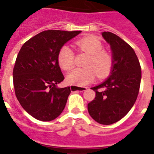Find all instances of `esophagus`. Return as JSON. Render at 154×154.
I'll return each instance as SVG.
<instances>
[{
  "label": "esophagus",
  "mask_w": 154,
  "mask_h": 154,
  "mask_svg": "<svg viewBox=\"0 0 154 154\" xmlns=\"http://www.w3.org/2000/svg\"><path fill=\"white\" fill-rule=\"evenodd\" d=\"M87 87H75V86H72V87H70V89L72 91H85L87 90Z\"/></svg>",
  "instance_id": "esophagus-1"
}]
</instances>
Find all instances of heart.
Segmentation results:
<instances>
[{
	"instance_id": "b5f03b06",
	"label": "heart",
	"mask_w": 154,
	"mask_h": 154,
	"mask_svg": "<svg viewBox=\"0 0 154 154\" xmlns=\"http://www.w3.org/2000/svg\"><path fill=\"white\" fill-rule=\"evenodd\" d=\"M80 50L90 54L85 68H76L67 75L68 83L75 86H85L95 79L96 74L99 79L109 76L113 67V57L103 50V44L99 38L87 36L76 42ZM57 63L62 69L69 71L75 64V54L69 46L63 45L57 54Z\"/></svg>"
}]
</instances>
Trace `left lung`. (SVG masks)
Masks as SVG:
<instances>
[{"mask_svg":"<svg viewBox=\"0 0 154 154\" xmlns=\"http://www.w3.org/2000/svg\"><path fill=\"white\" fill-rule=\"evenodd\" d=\"M110 44L113 67L104 82L91 89L96 97L87 105L91 118L101 125H111L128 114L139 95L141 67L130 45L111 32H103Z\"/></svg>","mask_w":154,"mask_h":154,"instance_id":"left-lung-1","label":"left lung"}]
</instances>
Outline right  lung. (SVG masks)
I'll return each mask as SVG.
<instances>
[{"label": "right lung", "mask_w": 154, "mask_h": 154, "mask_svg": "<svg viewBox=\"0 0 154 154\" xmlns=\"http://www.w3.org/2000/svg\"><path fill=\"white\" fill-rule=\"evenodd\" d=\"M81 31L45 30L26 41L13 69L15 96L24 110L41 121L59 116L70 95V87L58 88L64 77L57 54L65 43Z\"/></svg>", "instance_id": "add662e5"}]
</instances>
